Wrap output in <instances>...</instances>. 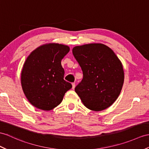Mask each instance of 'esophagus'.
<instances>
[{
  "label": "esophagus",
  "instance_id": "esophagus-1",
  "mask_svg": "<svg viewBox=\"0 0 149 149\" xmlns=\"http://www.w3.org/2000/svg\"><path fill=\"white\" fill-rule=\"evenodd\" d=\"M74 88H75V83H72V88L74 89Z\"/></svg>",
  "mask_w": 149,
  "mask_h": 149
}]
</instances>
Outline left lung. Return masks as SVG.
Wrapping results in <instances>:
<instances>
[{
	"label": "left lung",
	"instance_id": "1",
	"mask_svg": "<svg viewBox=\"0 0 149 149\" xmlns=\"http://www.w3.org/2000/svg\"><path fill=\"white\" fill-rule=\"evenodd\" d=\"M72 54L80 66L83 78L75 92L85 106L100 111L113 104L124 83V71L111 49L102 43L76 46Z\"/></svg>",
	"mask_w": 149,
	"mask_h": 149
}]
</instances>
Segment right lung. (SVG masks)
Listing matches in <instances>:
<instances>
[{"label": "right lung", "mask_w": 149, "mask_h": 149, "mask_svg": "<svg viewBox=\"0 0 149 149\" xmlns=\"http://www.w3.org/2000/svg\"><path fill=\"white\" fill-rule=\"evenodd\" d=\"M69 51L67 45L49 43L38 47L27 57L21 71V86L27 99L35 107L53 109L72 88L64 79L61 66V60Z\"/></svg>", "instance_id": "right-lung-1"}]
</instances>
